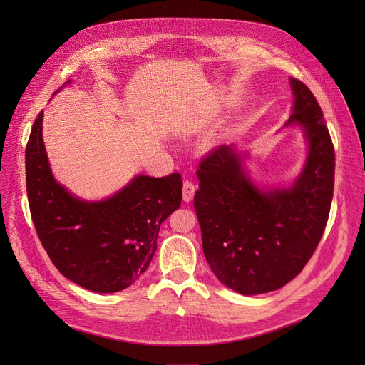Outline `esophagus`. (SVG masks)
I'll return each mask as SVG.
<instances>
[{"instance_id": "34e87169", "label": "esophagus", "mask_w": 365, "mask_h": 365, "mask_svg": "<svg viewBox=\"0 0 365 365\" xmlns=\"http://www.w3.org/2000/svg\"><path fill=\"white\" fill-rule=\"evenodd\" d=\"M195 184L189 180H185L182 184V200L185 202H190L193 200V195H195Z\"/></svg>"}]
</instances>
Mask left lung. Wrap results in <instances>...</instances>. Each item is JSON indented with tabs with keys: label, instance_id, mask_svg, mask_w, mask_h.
Segmentation results:
<instances>
[{
	"label": "left lung",
	"instance_id": "obj_1",
	"mask_svg": "<svg viewBox=\"0 0 365 365\" xmlns=\"http://www.w3.org/2000/svg\"><path fill=\"white\" fill-rule=\"evenodd\" d=\"M294 113L309 141L304 170L291 189L262 192L228 146L200 161L193 205L204 256L216 277L244 295L282 288L303 271L323 237L334 196L335 149L312 91L291 79Z\"/></svg>",
	"mask_w": 365,
	"mask_h": 365
}]
</instances>
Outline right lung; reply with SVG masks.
I'll return each mask as SVG.
<instances>
[{"label": "right lung", "mask_w": 365, "mask_h": 365, "mask_svg": "<svg viewBox=\"0 0 365 365\" xmlns=\"http://www.w3.org/2000/svg\"><path fill=\"white\" fill-rule=\"evenodd\" d=\"M42 115L33 123L26 148L29 207L41 244L58 271L76 284L101 294L123 291L148 269L161 222L181 205V175H140L105 201L77 200L51 173Z\"/></svg>", "instance_id": "1"}]
</instances>
